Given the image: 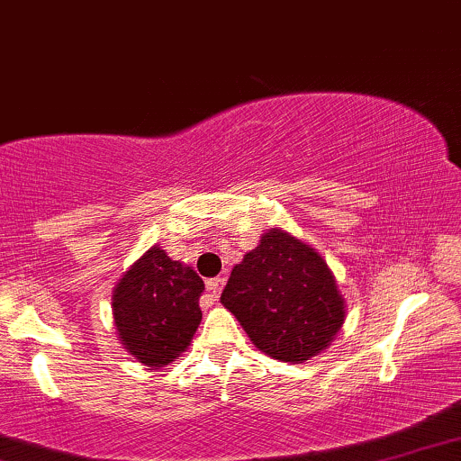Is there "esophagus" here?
Wrapping results in <instances>:
<instances>
[{"instance_id": "obj_1", "label": "esophagus", "mask_w": 461, "mask_h": 461, "mask_svg": "<svg viewBox=\"0 0 461 461\" xmlns=\"http://www.w3.org/2000/svg\"><path fill=\"white\" fill-rule=\"evenodd\" d=\"M223 285H225L223 276H219V278H212V280L206 282V291H208V297H211V302H217Z\"/></svg>"}]
</instances>
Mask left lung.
Listing matches in <instances>:
<instances>
[{"instance_id":"1","label":"left lung","mask_w":461,"mask_h":461,"mask_svg":"<svg viewBox=\"0 0 461 461\" xmlns=\"http://www.w3.org/2000/svg\"><path fill=\"white\" fill-rule=\"evenodd\" d=\"M221 303L255 348L291 365L322 354L346 321V299L327 261L282 227L267 230L236 263Z\"/></svg>"}]
</instances>
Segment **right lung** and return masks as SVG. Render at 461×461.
<instances>
[{"mask_svg":"<svg viewBox=\"0 0 461 461\" xmlns=\"http://www.w3.org/2000/svg\"><path fill=\"white\" fill-rule=\"evenodd\" d=\"M202 293L200 276L153 244L113 288L112 310L120 343L149 371L173 365L198 330Z\"/></svg>","mask_w":461,"mask_h":461,"instance_id":"add662e5","label":"right lung"}]
</instances>
